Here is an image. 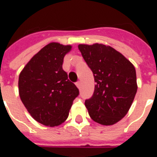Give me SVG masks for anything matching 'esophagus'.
Masks as SVG:
<instances>
[{"label":"esophagus","mask_w":157,"mask_h":157,"mask_svg":"<svg viewBox=\"0 0 157 157\" xmlns=\"http://www.w3.org/2000/svg\"><path fill=\"white\" fill-rule=\"evenodd\" d=\"M75 86H77V88L80 89V87H81V82H76V83H75Z\"/></svg>","instance_id":"34e87169"}]
</instances>
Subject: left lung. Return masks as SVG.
Segmentation results:
<instances>
[{
  "label": "left lung",
  "instance_id": "8db88e82",
  "mask_svg": "<svg viewBox=\"0 0 157 157\" xmlns=\"http://www.w3.org/2000/svg\"><path fill=\"white\" fill-rule=\"evenodd\" d=\"M78 48L96 82L93 95L85 102L89 115L100 124H114L127 114L135 99V66L109 45L79 44Z\"/></svg>",
  "mask_w": 157,
  "mask_h": 157
}]
</instances>
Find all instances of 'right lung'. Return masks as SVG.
Instances as JSON below:
<instances>
[{"label": "right lung", "mask_w": 157, "mask_h": 157, "mask_svg": "<svg viewBox=\"0 0 157 157\" xmlns=\"http://www.w3.org/2000/svg\"><path fill=\"white\" fill-rule=\"evenodd\" d=\"M71 45L49 43L32 57L20 72L18 92L23 105L39 124L59 126L67 119L78 88L62 69Z\"/></svg>", "instance_id": "add662e5"}]
</instances>
